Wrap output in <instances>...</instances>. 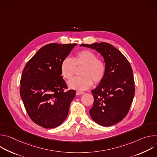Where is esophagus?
Wrapping results in <instances>:
<instances>
[{
	"instance_id": "1",
	"label": "esophagus",
	"mask_w": 157,
	"mask_h": 157,
	"mask_svg": "<svg viewBox=\"0 0 157 157\" xmlns=\"http://www.w3.org/2000/svg\"><path fill=\"white\" fill-rule=\"evenodd\" d=\"M84 93V92H81V91H78L76 92V95H81V94H83Z\"/></svg>"
}]
</instances>
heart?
Listing matches in <instances>:
<instances>
[{"label": "heart", "mask_w": 157, "mask_h": 157, "mask_svg": "<svg viewBox=\"0 0 157 157\" xmlns=\"http://www.w3.org/2000/svg\"><path fill=\"white\" fill-rule=\"evenodd\" d=\"M80 70L81 76L76 77L68 82L70 88L78 91H84L90 87L93 83L98 84L103 79L106 65L104 60L98 58L93 52L84 50L76 53L72 60L67 57L61 63V73L66 79H70L75 73L76 68Z\"/></svg>", "instance_id": "b5f03b06"}]
</instances>
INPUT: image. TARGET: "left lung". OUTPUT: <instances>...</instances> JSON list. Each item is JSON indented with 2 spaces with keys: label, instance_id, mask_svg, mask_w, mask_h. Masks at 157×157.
I'll return each mask as SVG.
<instances>
[{
  "label": "left lung",
  "instance_id": "1",
  "mask_svg": "<svg viewBox=\"0 0 157 157\" xmlns=\"http://www.w3.org/2000/svg\"><path fill=\"white\" fill-rule=\"evenodd\" d=\"M80 46L96 50L106 65L103 79L91 91L94 104L89 110L92 119L102 126H111L128 114L135 94V82L130 63L110 44L104 42Z\"/></svg>",
  "mask_w": 157,
  "mask_h": 157
}]
</instances>
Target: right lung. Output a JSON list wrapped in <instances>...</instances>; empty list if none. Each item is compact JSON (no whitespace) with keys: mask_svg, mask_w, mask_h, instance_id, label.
Returning a JSON list of instances; mask_svg holds the SVG:
<instances>
[{"mask_svg":"<svg viewBox=\"0 0 157 157\" xmlns=\"http://www.w3.org/2000/svg\"><path fill=\"white\" fill-rule=\"evenodd\" d=\"M76 43H50L27 62L20 79V94L30 119L37 125L52 128L68 116L76 91L68 90L61 73V63Z\"/></svg>","mask_w":157,"mask_h":157,"instance_id":"1","label":"right lung"}]
</instances>
